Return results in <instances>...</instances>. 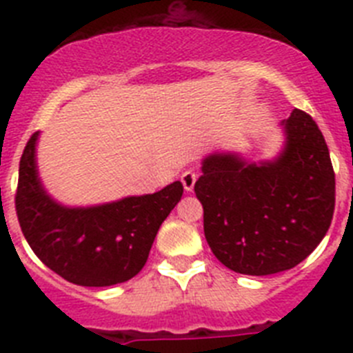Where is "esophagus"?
Masks as SVG:
<instances>
[{
  "instance_id": "1",
  "label": "esophagus",
  "mask_w": 353,
  "mask_h": 353,
  "mask_svg": "<svg viewBox=\"0 0 353 353\" xmlns=\"http://www.w3.org/2000/svg\"><path fill=\"white\" fill-rule=\"evenodd\" d=\"M196 179H198V174H196L192 170H187V171H183V173H182V176H180V180H182L183 189H185L187 192H192V191H194Z\"/></svg>"
}]
</instances>
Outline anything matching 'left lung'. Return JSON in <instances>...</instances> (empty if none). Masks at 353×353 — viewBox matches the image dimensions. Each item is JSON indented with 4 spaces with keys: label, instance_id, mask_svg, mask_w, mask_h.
Listing matches in <instances>:
<instances>
[{
    "label": "left lung",
    "instance_id": "8db88e82",
    "mask_svg": "<svg viewBox=\"0 0 353 353\" xmlns=\"http://www.w3.org/2000/svg\"><path fill=\"white\" fill-rule=\"evenodd\" d=\"M279 125L285 141L276 157L251 162L217 150L203 159L194 185L205 239L239 274L293 269L322 242L334 214V170L318 125L301 109Z\"/></svg>",
    "mask_w": 353,
    "mask_h": 353
}]
</instances>
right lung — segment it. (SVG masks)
<instances>
[{
	"mask_svg": "<svg viewBox=\"0 0 353 353\" xmlns=\"http://www.w3.org/2000/svg\"><path fill=\"white\" fill-rule=\"evenodd\" d=\"M39 132L19 164L15 210L37 256L79 286H113L145 267L159 228L183 194L173 182L154 194L127 196L111 203L68 207L43 187L37 166Z\"/></svg>",
	"mask_w": 353,
	"mask_h": 353,
	"instance_id": "add662e5",
	"label": "right lung"
}]
</instances>
